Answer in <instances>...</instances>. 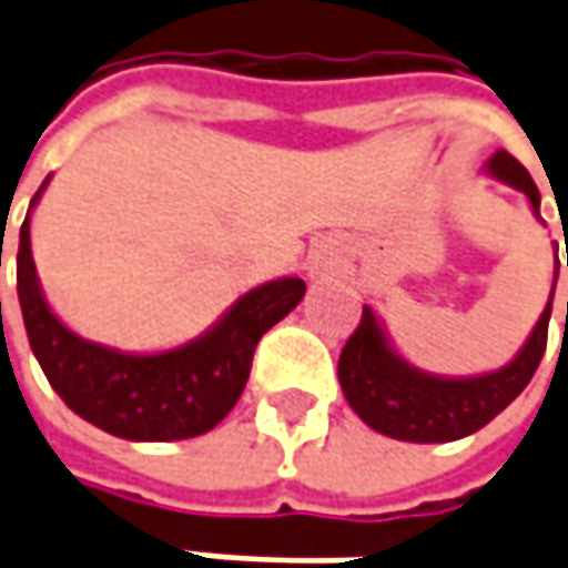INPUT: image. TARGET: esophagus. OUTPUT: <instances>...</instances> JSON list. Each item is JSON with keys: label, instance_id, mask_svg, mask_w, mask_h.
<instances>
[{"label": "esophagus", "instance_id": "1", "mask_svg": "<svg viewBox=\"0 0 568 568\" xmlns=\"http://www.w3.org/2000/svg\"><path fill=\"white\" fill-rule=\"evenodd\" d=\"M339 264H343V254H339V247L333 245V242L314 245L311 254H307V276L311 280H323L326 273L339 270Z\"/></svg>", "mask_w": 568, "mask_h": 568}]
</instances>
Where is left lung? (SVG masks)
<instances>
[{"label": "left lung", "mask_w": 568, "mask_h": 568, "mask_svg": "<svg viewBox=\"0 0 568 568\" xmlns=\"http://www.w3.org/2000/svg\"><path fill=\"white\" fill-rule=\"evenodd\" d=\"M484 172L503 185L521 191L528 197L531 213L538 216V223H544L538 185L518 160H513L506 150H497L487 160ZM557 276H554L550 298L544 304L535 329L528 333V339L516 355L497 371L465 374V377L430 374V371H420L412 362H405L377 317V311L371 304H364L362 323L339 355V386H343L345 399L371 430L393 437V440L449 443L475 434L484 424L497 418L535 377L540 358H544V348H547V326H550V311H554Z\"/></svg>", "instance_id": "8db88e82"}]
</instances>
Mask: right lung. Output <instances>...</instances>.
I'll return each mask as SVG.
<instances>
[{
	"instance_id": "add662e5",
	"label": "right lung",
	"mask_w": 568,
	"mask_h": 568,
	"mask_svg": "<svg viewBox=\"0 0 568 568\" xmlns=\"http://www.w3.org/2000/svg\"><path fill=\"white\" fill-rule=\"evenodd\" d=\"M47 185L50 179L33 194L18 239V302L52 389L78 418L122 440L169 443L213 430L242 396L261 336L304 298V280L280 276L247 288L201 336L163 352L93 343L52 311L30 254V213Z\"/></svg>"
}]
</instances>
